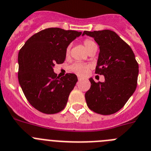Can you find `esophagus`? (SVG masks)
Wrapping results in <instances>:
<instances>
[{
  "label": "esophagus",
  "instance_id": "34e87169",
  "mask_svg": "<svg viewBox=\"0 0 151 151\" xmlns=\"http://www.w3.org/2000/svg\"><path fill=\"white\" fill-rule=\"evenodd\" d=\"M81 80H82V78H81V77H78V81H81Z\"/></svg>",
  "mask_w": 151,
  "mask_h": 151
}]
</instances>
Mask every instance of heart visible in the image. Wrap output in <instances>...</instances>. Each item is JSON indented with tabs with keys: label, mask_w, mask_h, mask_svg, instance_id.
I'll return each instance as SVG.
<instances>
[{
	"label": "heart",
	"mask_w": 151,
	"mask_h": 151,
	"mask_svg": "<svg viewBox=\"0 0 151 151\" xmlns=\"http://www.w3.org/2000/svg\"><path fill=\"white\" fill-rule=\"evenodd\" d=\"M83 45H84L85 48H86L87 52H90L92 48H95L96 46V44L95 43V42L93 41L92 39H86L83 41ZM70 46L68 45L66 48V51H65V54L66 55H68L70 54ZM89 69H90V65H87V64H85V63H81V62H75L74 64H72L70 67H69V70L70 71L74 72L76 74L79 76H85L89 71Z\"/></svg>",
	"instance_id": "b5f03b06"
}]
</instances>
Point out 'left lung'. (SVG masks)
Here are the masks:
<instances>
[{"mask_svg": "<svg viewBox=\"0 0 151 151\" xmlns=\"http://www.w3.org/2000/svg\"><path fill=\"white\" fill-rule=\"evenodd\" d=\"M83 35L93 37L99 45L95 73L104 75V82L90 78V88L85 93L89 109L101 115H111L124 106L135 91L138 64L131 47L113 31L89 32Z\"/></svg>", "mask_w": 151, "mask_h": 151, "instance_id": "obj_1", "label": "left lung"}]
</instances>
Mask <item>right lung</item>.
<instances>
[{
    "label": "right lung",
    "instance_id": "1",
    "mask_svg": "<svg viewBox=\"0 0 151 151\" xmlns=\"http://www.w3.org/2000/svg\"><path fill=\"white\" fill-rule=\"evenodd\" d=\"M81 35L74 30L48 28L34 34L20 48L19 83L29 103L39 112L55 114L66 106L77 77L68 73L59 78L53 67L65 61L66 48Z\"/></svg>",
    "mask_w": 151,
    "mask_h": 151
}]
</instances>
